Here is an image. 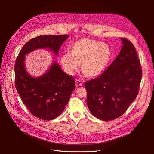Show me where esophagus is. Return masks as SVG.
<instances>
[{
  "mask_svg": "<svg viewBox=\"0 0 154 154\" xmlns=\"http://www.w3.org/2000/svg\"><path fill=\"white\" fill-rule=\"evenodd\" d=\"M75 85H76V87H77L83 85V83H82V82H81V81H80L79 79L75 80Z\"/></svg>",
  "mask_w": 154,
  "mask_h": 154,
  "instance_id": "esophagus-1",
  "label": "esophagus"
}]
</instances>
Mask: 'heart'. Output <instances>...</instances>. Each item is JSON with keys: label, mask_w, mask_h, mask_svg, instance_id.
Returning a JSON list of instances; mask_svg holds the SVG:
<instances>
[{"label": "heart", "mask_w": 154, "mask_h": 154, "mask_svg": "<svg viewBox=\"0 0 154 154\" xmlns=\"http://www.w3.org/2000/svg\"><path fill=\"white\" fill-rule=\"evenodd\" d=\"M68 52L60 57V63L65 72L73 75L80 64L81 70L91 79L104 73L112 55L109 45L89 38L75 42L69 47Z\"/></svg>", "instance_id": "b5f03b06"}]
</instances>
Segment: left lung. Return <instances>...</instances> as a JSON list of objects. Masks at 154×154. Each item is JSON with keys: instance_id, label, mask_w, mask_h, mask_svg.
<instances>
[{"instance_id": "8db88e82", "label": "left lung", "mask_w": 154, "mask_h": 154, "mask_svg": "<svg viewBox=\"0 0 154 154\" xmlns=\"http://www.w3.org/2000/svg\"><path fill=\"white\" fill-rule=\"evenodd\" d=\"M119 55L104 73L86 81L87 103L91 114L104 121L122 116L138 95L142 80L140 61L134 45L121 38Z\"/></svg>"}]
</instances>
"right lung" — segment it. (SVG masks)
<instances>
[{
  "label": "right lung",
  "mask_w": 154,
  "mask_h": 154,
  "mask_svg": "<svg viewBox=\"0 0 154 154\" xmlns=\"http://www.w3.org/2000/svg\"><path fill=\"white\" fill-rule=\"evenodd\" d=\"M68 38L67 35H44L32 38L23 46L15 62L17 92L30 113L42 120H53L63 112L75 89V79L55 61L45 74L32 77L25 69V55L40 48L50 49L58 55Z\"/></svg>",
  "instance_id": "obj_1"
}]
</instances>
